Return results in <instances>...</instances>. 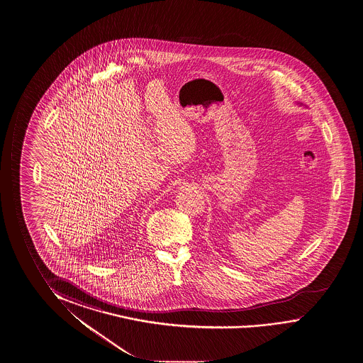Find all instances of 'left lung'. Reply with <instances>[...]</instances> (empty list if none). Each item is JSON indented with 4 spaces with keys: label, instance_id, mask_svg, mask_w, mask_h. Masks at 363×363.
I'll return each mask as SVG.
<instances>
[{
    "label": "left lung",
    "instance_id": "left-lung-1",
    "mask_svg": "<svg viewBox=\"0 0 363 363\" xmlns=\"http://www.w3.org/2000/svg\"><path fill=\"white\" fill-rule=\"evenodd\" d=\"M301 105H302V104H301Z\"/></svg>",
    "mask_w": 363,
    "mask_h": 363
}]
</instances>
